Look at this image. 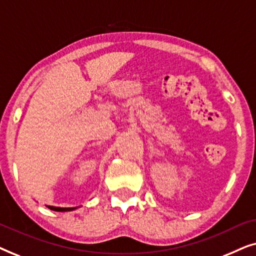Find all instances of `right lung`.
<instances>
[{"label":"right lung","mask_w":256,"mask_h":256,"mask_svg":"<svg viewBox=\"0 0 256 256\" xmlns=\"http://www.w3.org/2000/svg\"><path fill=\"white\" fill-rule=\"evenodd\" d=\"M46 208L52 210V211H57V212H68V211H73V210L76 208H57V206H50V205H46Z\"/></svg>","instance_id":"add662e5"}]
</instances>
